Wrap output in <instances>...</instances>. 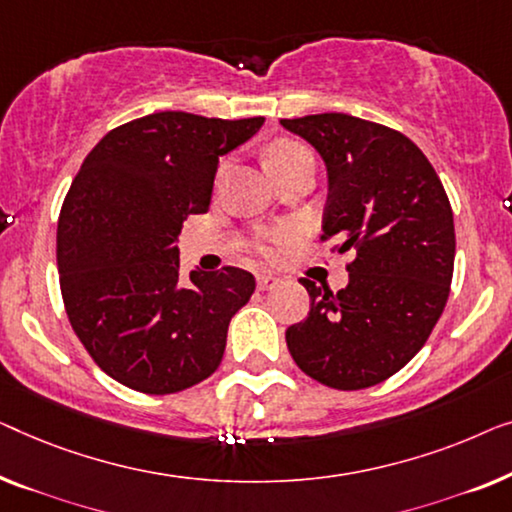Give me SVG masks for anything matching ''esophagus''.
Segmentation results:
<instances>
[{"label":"esophagus","mask_w":512,"mask_h":512,"mask_svg":"<svg viewBox=\"0 0 512 512\" xmlns=\"http://www.w3.org/2000/svg\"><path fill=\"white\" fill-rule=\"evenodd\" d=\"M280 285V278L278 276H273V273H259L257 276V287L262 292H266V290H276V287Z\"/></svg>","instance_id":"obj_1"}]
</instances>
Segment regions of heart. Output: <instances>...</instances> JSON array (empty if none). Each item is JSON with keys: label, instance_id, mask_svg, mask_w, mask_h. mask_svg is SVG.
I'll use <instances>...</instances> for the list:
<instances>
[{"label": "heart", "instance_id": "heart-1", "mask_svg": "<svg viewBox=\"0 0 512 512\" xmlns=\"http://www.w3.org/2000/svg\"><path fill=\"white\" fill-rule=\"evenodd\" d=\"M306 155H311V153H308V150L297 141H276V143H271L269 148H266L264 162H266V169H269L273 174V171L283 169L290 162L299 160V157H306ZM278 241H280V236H278ZM264 253L271 255V250L264 248Z\"/></svg>", "mask_w": 512, "mask_h": 512}]
</instances>
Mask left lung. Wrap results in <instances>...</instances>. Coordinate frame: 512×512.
Returning <instances> with one entry per match:
<instances>
[{
	"mask_svg": "<svg viewBox=\"0 0 512 512\" xmlns=\"http://www.w3.org/2000/svg\"><path fill=\"white\" fill-rule=\"evenodd\" d=\"M318 150L329 201L322 232L355 250L350 280L311 294L304 322L285 331L306 376L364 390L413 359L441 318L455 266V222L434 167L408 136L348 113L280 120Z\"/></svg>",
	"mask_w": 512,
	"mask_h": 512,
	"instance_id": "8db88e82",
	"label": "left lung"
}]
</instances>
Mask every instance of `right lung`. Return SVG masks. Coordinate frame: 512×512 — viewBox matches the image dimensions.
I'll use <instances>...</instances> for the list:
<instances>
[{
  "instance_id": "obj_1",
  "label": "right lung",
  "mask_w": 512,
  "mask_h": 512,
  "mask_svg": "<svg viewBox=\"0 0 512 512\" xmlns=\"http://www.w3.org/2000/svg\"><path fill=\"white\" fill-rule=\"evenodd\" d=\"M262 125L150 113L111 129L78 169L57 222L62 299L90 357L125 387L174 394L220 366L255 278L225 266L185 283L178 236L211 206L220 157Z\"/></svg>"
}]
</instances>
